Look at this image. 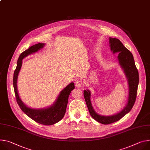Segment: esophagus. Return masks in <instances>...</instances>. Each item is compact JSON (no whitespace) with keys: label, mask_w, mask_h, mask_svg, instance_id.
Listing matches in <instances>:
<instances>
[{"label":"esophagus","mask_w":150,"mask_h":150,"mask_svg":"<svg viewBox=\"0 0 150 150\" xmlns=\"http://www.w3.org/2000/svg\"><path fill=\"white\" fill-rule=\"evenodd\" d=\"M75 86L78 87V88H81L82 87L84 86V83L83 82V81H81V80H78L77 81L76 83H75Z\"/></svg>","instance_id":"esophagus-1"}]
</instances>
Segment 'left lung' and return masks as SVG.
Wrapping results in <instances>:
<instances>
[{"instance_id": "obj_1", "label": "left lung", "mask_w": 150, "mask_h": 150, "mask_svg": "<svg viewBox=\"0 0 150 150\" xmlns=\"http://www.w3.org/2000/svg\"><path fill=\"white\" fill-rule=\"evenodd\" d=\"M110 44L111 50L113 53L118 52V59L119 63L123 69L128 79L129 98L126 107L120 112L112 116H103L98 114L94 111L90 101V91L87 90L84 91V99L91 116L95 120L103 125L113 123L120 120L130 111L137 98L139 84V73L131 52L118 39L110 38Z\"/></svg>"}]
</instances>
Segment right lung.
I'll list each match as a JSON object with an SVG mask.
<instances>
[{
  "instance_id": "1",
  "label": "right lung",
  "mask_w": 150,
  "mask_h": 150,
  "mask_svg": "<svg viewBox=\"0 0 150 150\" xmlns=\"http://www.w3.org/2000/svg\"><path fill=\"white\" fill-rule=\"evenodd\" d=\"M44 46V44L42 43L35 44L30 47L28 50L23 51L20 54L17 61V67L13 73V86L17 102L22 111L38 123L45 126H50L56 123L63 118L66 110L68 98H69L71 91L75 88L74 83H70L60 92L57 100L53 105L48 108L41 109V110L40 109V110H35V109L34 110V109H31L26 106L20 99L17 88V80L22 65L23 59L29 54L38 51L43 48Z\"/></svg>"
}]
</instances>
